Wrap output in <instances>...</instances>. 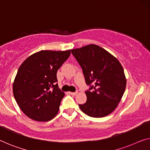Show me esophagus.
<instances>
[{
	"mask_svg": "<svg viewBox=\"0 0 150 150\" xmlns=\"http://www.w3.org/2000/svg\"><path fill=\"white\" fill-rule=\"evenodd\" d=\"M77 93H78L77 91H76V92H70V94H72V95H76V94Z\"/></svg>",
	"mask_w": 150,
	"mask_h": 150,
	"instance_id": "esophagus-1",
	"label": "esophagus"
}]
</instances>
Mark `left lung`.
<instances>
[{
  "label": "left lung",
  "instance_id": "obj_1",
  "mask_svg": "<svg viewBox=\"0 0 150 150\" xmlns=\"http://www.w3.org/2000/svg\"><path fill=\"white\" fill-rule=\"evenodd\" d=\"M82 69L90 88L86 102L78 105L92 117H103L116 109L126 87V78L120 62L100 46L91 44L71 50Z\"/></svg>",
  "mask_w": 150,
  "mask_h": 150
}]
</instances>
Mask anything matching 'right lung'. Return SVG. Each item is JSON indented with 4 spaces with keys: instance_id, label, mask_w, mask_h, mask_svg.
<instances>
[{
    "instance_id": "add662e5",
    "label": "right lung",
    "mask_w": 150,
    "mask_h": 150,
    "mask_svg": "<svg viewBox=\"0 0 150 150\" xmlns=\"http://www.w3.org/2000/svg\"><path fill=\"white\" fill-rule=\"evenodd\" d=\"M70 52L41 50L20 66L13 82V94L20 109L30 119L48 121L56 116L65 96L58 88L57 72Z\"/></svg>"
}]
</instances>
